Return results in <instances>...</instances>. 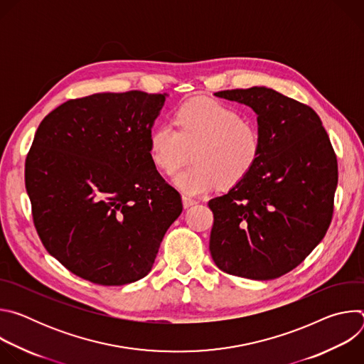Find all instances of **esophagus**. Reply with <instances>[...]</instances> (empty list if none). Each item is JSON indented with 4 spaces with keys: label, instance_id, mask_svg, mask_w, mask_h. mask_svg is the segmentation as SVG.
Wrapping results in <instances>:
<instances>
[{
    "label": "esophagus",
    "instance_id": "obj_1",
    "mask_svg": "<svg viewBox=\"0 0 364 364\" xmlns=\"http://www.w3.org/2000/svg\"><path fill=\"white\" fill-rule=\"evenodd\" d=\"M198 201L197 200H194V198H191V197H188V196H183V205H184V209H188V207H191V205H194V204H197Z\"/></svg>",
    "mask_w": 364,
    "mask_h": 364
}]
</instances>
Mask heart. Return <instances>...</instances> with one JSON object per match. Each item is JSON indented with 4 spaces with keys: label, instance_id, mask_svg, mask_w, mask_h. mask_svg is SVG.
Segmentation results:
<instances>
[{
    "label": "heart",
    "instance_id": "obj_1",
    "mask_svg": "<svg viewBox=\"0 0 364 364\" xmlns=\"http://www.w3.org/2000/svg\"><path fill=\"white\" fill-rule=\"evenodd\" d=\"M174 126L155 127L148 152L161 173L173 174L186 164L191 151L193 164L174 177V184L187 194L240 181L262 154L257 125L216 99L196 97L181 103L174 112Z\"/></svg>",
    "mask_w": 364,
    "mask_h": 364
}]
</instances>
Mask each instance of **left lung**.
Instances as JSON below:
<instances>
[{"label":"left lung","mask_w":364,"mask_h":364,"mask_svg":"<svg viewBox=\"0 0 364 364\" xmlns=\"http://www.w3.org/2000/svg\"><path fill=\"white\" fill-rule=\"evenodd\" d=\"M257 115L262 154L250 173L209 201L210 253L226 274L268 281L296 268L331 223L337 157L320 117L274 89L222 90Z\"/></svg>","instance_id":"1"}]
</instances>
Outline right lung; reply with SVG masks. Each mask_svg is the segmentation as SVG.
Returning a JSON list of instances; mask_svg holds the SVG:
<instances>
[{
	"label": "right lung",
	"mask_w": 364,
	"mask_h": 364,
	"mask_svg": "<svg viewBox=\"0 0 364 364\" xmlns=\"http://www.w3.org/2000/svg\"><path fill=\"white\" fill-rule=\"evenodd\" d=\"M166 97L131 90L70 99L37 128L26 160L34 226L47 252L86 281L118 287L148 275L183 212L148 152Z\"/></svg>",
	"instance_id": "obj_1"
}]
</instances>
